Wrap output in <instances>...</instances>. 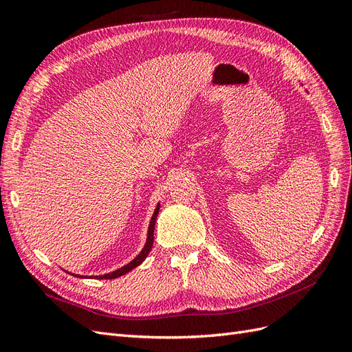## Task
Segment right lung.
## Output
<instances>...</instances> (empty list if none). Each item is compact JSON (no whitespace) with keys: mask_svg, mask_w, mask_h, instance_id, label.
I'll list each match as a JSON object with an SVG mask.
<instances>
[{"mask_svg":"<svg viewBox=\"0 0 352 352\" xmlns=\"http://www.w3.org/2000/svg\"><path fill=\"white\" fill-rule=\"evenodd\" d=\"M158 210H160V204L157 206V208H155V211H154V214H153V219H151V221H150V228H148V239H146V243H145L144 250L141 251V254L138 255V257H136L135 260H132L129 264H126L124 267H122V269H119V270H116V272H111V273H107V274H104V276H94V278H97V279H116V278H120V276H123V274H126V273H129L131 270H133L135 267H138V265H140V264L146 258L148 252H150L151 248H153V242H154V226H155V219H157V216H158ZM76 276H78V274H76Z\"/></svg>","mask_w":352,"mask_h":352,"instance_id":"right-lung-1","label":"right lung"}]
</instances>
